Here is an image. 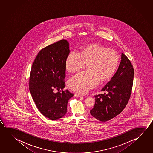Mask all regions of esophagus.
I'll use <instances>...</instances> for the list:
<instances>
[{"label":"esophagus","instance_id":"1","mask_svg":"<svg viewBox=\"0 0 153 153\" xmlns=\"http://www.w3.org/2000/svg\"><path fill=\"white\" fill-rule=\"evenodd\" d=\"M75 97H82V95H81V94H77V93H76V94H75Z\"/></svg>","mask_w":153,"mask_h":153}]
</instances>
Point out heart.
I'll list each match as a JSON object with an SVG mask.
<instances>
[{
	"label": "heart",
	"instance_id": "b5f03b06",
	"mask_svg": "<svg viewBox=\"0 0 153 153\" xmlns=\"http://www.w3.org/2000/svg\"><path fill=\"white\" fill-rule=\"evenodd\" d=\"M120 56L115 50L99 43L88 44L81 48L79 54L71 52L65 59V68L75 73L86 65V71L71 78L68 82L71 90L80 94L88 92L98 84L110 79L115 73Z\"/></svg>",
	"mask_w": 153,
	"mask_h": 153
}]
</instances>
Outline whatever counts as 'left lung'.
<instances>
[{
    "label": "left lung",
    "instance_id": "obj_1",
    "mask_svg": "<svg viewBox=\"0 0 153 153\" xmlns=\"http://www.w3.org/2000/svg\"><path fill=\"white\" fill-rule=\"evenodd\" d=\"M134 69L130 61L122 53L117 71L101 90L104 93L95 95V105L91 115L101 122H106L120 114L130 98Z\"/></svg>",
    "mask_w": 153,
    "mask_h": 153
}]
</instances>
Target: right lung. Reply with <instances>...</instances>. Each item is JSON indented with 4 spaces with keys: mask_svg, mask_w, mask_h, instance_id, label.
I'll return each mask as SVG.
<instances>
[{
    "mask_svg": "<svg viewBox=\"0 0 153 153\" xmlns=\"http://www.w3.org/2000/svg\"><path fill=\"white\" fill-rule=\"evenodd\" d=\"M69 46L67 40L62 39L45 47L38 53L31 67V94L40 113L51 120L65 115L68 101L74 95L68 90L63 91ZM55 89L61 91L55 93Z\"/></svg>",
    "mask_w": 153,
    "mask_h": 153,
    "instance_id": "obj_1",
    "label": "right lung"
}]
</instances>
